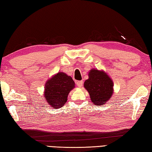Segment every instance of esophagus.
I'll return each instance as SVG.
<instances>
[{"label": "esophagus", "instance_id": "1", "mask_svg": "<svg viewBox=\"0 0 152 152\" xmlns=\"http://www.w3.org/2000/svg\"><path fill=\"white\" fill-rule=\"evenodd\" d=\"M76 85L78 86L79 88L82 87L83 86V81H82H82H77L76 82Z\"/></svg>", "mask_w": 152, "mask_h": 152}]
</instances>
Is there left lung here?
Wrapping results in <instances>:
<instances>
[{"mask_svg":"<svg viewBox=\"0 0 152 152\" xmlns=\"http://www.w3.org/2000/svg\"><path fill=\"white\" fill-rule=\"evenodd\" d=\"M84 88L89 92L93 104L96 106L107 103L113 94V82L110 78L105 72L96 69L89 71Z\"/></svg>","mask_w":152,"mask_h":152,"instance_id":"1","label":"left lung"}]
</instances>
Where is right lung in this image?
I'll use <instances>...</instances> for the list:
<instances>
[{
  "instance_id": "1",
  "label": "right lung",
  "mask_w": 152,
  "mask_h": 152,
  "mask_svg": "<svg viewBox=\"0 0 152 152\" xmlns=\"http://www.w3.org/2000/svg\"><path fill=\"white\" fill-rule=\"evenodd\" d=\"M75 86L70 76L59 72L47 81L45 86L44 96L52 108H60L65 104L69 92Z\"/></svg>"
}]
</instances>
